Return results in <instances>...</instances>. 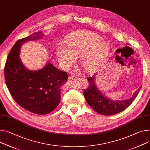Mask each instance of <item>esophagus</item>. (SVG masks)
<instances>
[{
    "mask_svg": "<svg viewBox=\"0 0 150 150\" xmlns=\"http://www.w3.org/2000/svg\"><path fill=\"white\" fill-rule=\"evenodd\" d=\"M74 78H75V76L72 74V75L69 76V77H68V80H72L74 79Z\"/></svg>",
    "mask_w": 150,
    "mask_h": 150,
    "instance_id": "1",
    "label": "esophagus"
}]
</instances>
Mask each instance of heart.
I'll return each instance as SVG.
<instances>
[{"instance_id": "b5f03b06", "label": "heart", "mask_w": 150, "mask_h": 150, "mask_svg": "<svg viewBox=\"0 0 150 150\" xmlns=\"http://www.w3.org/2000/svg\"><path fill=\"white\" fill-rule=\"evenodd\" d=\"M57 58L65 68L71 67L76 57L80 56V64L88 73H93L105 62L109 48L97 33L82 30L66 38L57 45Z\"/></svg>"}]
</instances>
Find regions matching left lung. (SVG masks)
Segmentation results:
<instances>
[{
    "label": "left lung",
    "mask_w": 150,
    "mask_h": 150,
    "mask_svg": "<svg viewBox=\"0 0 150 150\" xmlns=\"http://www.w3.org/2000/svg\"><path fill=\"white\" fill-rule=\"evenodd\" d=\"M94 79V75L87 79L89 85L83 92V96L91 108L103 115H115L127 108L136 98L141 88V86L130 99L113 101L101 94L95 84Z\"/></svg>",
    "instance_id": "8db88e82"
}]
</instances>
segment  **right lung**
Returning a JSON list of instances; mask_svg holds the SVG:
<instances>
[{
	"instance_id": "right-lung-1",
	"label": "right lung",
	"mask_w": 150,
	"mask_h": 150,
	"mask_svg": "<svg viewBox=\"0 0 150 150\" xmlns=\"http://www.w3.org/2000/svg\"><path fill=\"white\" fill-rule=\"evenodd\" d=\"M41 31L18 40L11 49L5 66V79L9 93L21 107L38 115L50 113L61 100V87L67 81V72L50 63L40 70L30 71L23 65L19 56L24 42L37 40Z\"/></svg>"
}]
</instances>
